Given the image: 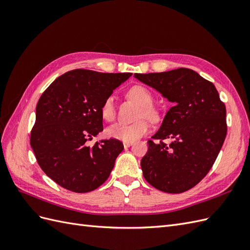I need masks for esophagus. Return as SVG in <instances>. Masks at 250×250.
<instances>
[{"instance_id": "34e87169", "label": "esophagus", "mask_w": 250, "mask_h": 250, "mask_svg": "<svg viewBox=\"0 0 250 250\" xmlns=\"http://www.w3.org/2000/svg\"><path fill=\"white\" fill-rule=\"evenodd\" d=\"M132 142H123V145H124V148H128V147H130L131 145H132Z\"/></svg>"}]
</instances>
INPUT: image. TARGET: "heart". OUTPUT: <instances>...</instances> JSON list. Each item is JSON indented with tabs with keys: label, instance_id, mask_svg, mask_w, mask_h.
Masks as SVG:
<instances>
[{
	"label": "heart",
	"instance_id": "obj_1",
	"mask_svg": "<svg viewBox=\"0 0 250 250\" xmlns=\"http://www.w3.org/2000/svg\"><path fill=\"white\" fill-rule=\"evenodd\" d=\"M127 96L130 98L131 100L137 102L141 105V108L139 109L138 118L141 119L132 124H123L118 123L108 127L106 129L107 137L123 141V142H133L142 138L144 134H146L149 131V124L145 119L142 118H148V119H155L156 118V111L154 108L151 106L153 102V98L149 89L145 86L142 85H134L128 89ZM101 116L104 120L111 122L115 120L116 117V105L115 99L113 97L109 96L105 99L100 107Z\"/></svg>",
	"mask_w": 250,
	"mask_h": 250
}]
</instances>
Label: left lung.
<instances>
[{
  "label": "left lung",
  "mask_w": 250,
  "mask_h": 250,
  "mask_svg": "<svg viewBox=\"0 0 250 250\" xmlns=\"http://www.w3.org/2000/svg\"><path fill=\"white\" fill-rule=\"evenodd\" d=\"M173 103L141 161L143 175L155 188L178 194L197 185L214 165L224 143L226 109L213 83L193 70L134 74Z\"/></svg>",
  "instance_id": "obj_1"
}]
</instances>
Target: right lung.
<instances>
[{"instance_id": "right-lung-1", "label": "right lung", "mask_w": 250, "mask_h": 250, "mask_svg": "<svg viewBox=\"0 0 250 250\" xmlns=\"http://www.w3.org/2000/svg\"><path fill=\"white\" fill-rule=\"evenodd\" d=\"M131 73L66 72L53 81L36 105L31 145L42 171L76 193L96 190L109 176L124 146L109 139L88 147L103 130L100 107Z\"/></svg>"}]
</instances>
